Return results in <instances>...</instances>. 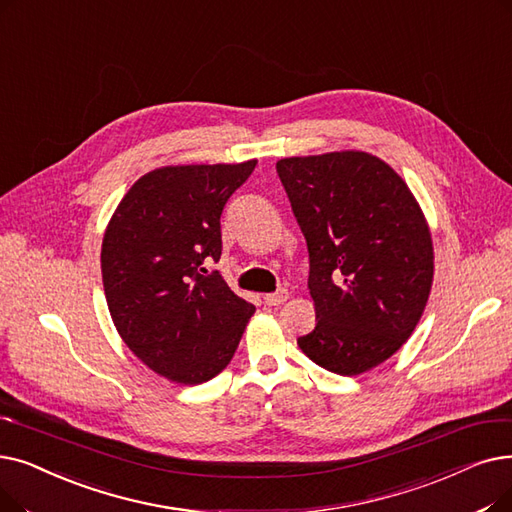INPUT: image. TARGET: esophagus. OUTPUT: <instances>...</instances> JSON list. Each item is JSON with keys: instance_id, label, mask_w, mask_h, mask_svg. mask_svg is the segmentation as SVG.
Here are the masks:
<instances>
[{"instance_id": "34e87169", "label": "esophagus", "mask_w": 512, "mask_h": 512, "mask_svg": "<svg viewBox=\"0 0 512 512\" xmlns=\"http://www.w3.org/2000/svg\"><path fill=\"white\" fill-rule=\"evenodd\" d=\"M286 299H288V291H286V288H280V291H276V293L263 295V301L268 303V305H280V303H284Z\"/></svg>"}]
</instances>
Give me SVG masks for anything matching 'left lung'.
Segmentation results:
<instances>
[{
    "label": "left lung",
    "instance_id": "obj_1",
    "mask_svg": "<svg viewBox=\"0 0 512 512\" xmlns=\"http://www.w3.org/2000/svg\"><path fill=\"white\" fill-rule=\"evenodd\" d=\"M280 182L307 240L316 328L297 345L311 362L358 376L414 332L433 284L431 230L408 184L364 150L288 157Z\"/></svg>",
    "mask_w": 512,
    "mask_h": 512
}]
</instances>
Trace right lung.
Returning <instances> with one entry per match:
<instances>
[{
    "label": "right lung",
    "instance_id": "1",
    "mask_svg": "<svg viewBox=\"0 0 512 512\" xmlns=\"http://www.w3.org/2000/svg\"><path fill=\"white\" fill-rule=\"evenodd\" d=\"M255 165L152 169L106 226L100 263L110 318L133 355L171 383L211 381L255 314L205 268L221 257V211Z\"/></svg>",
    "mask_w": 512,
    "mask_h": 512
}]
</instances>
